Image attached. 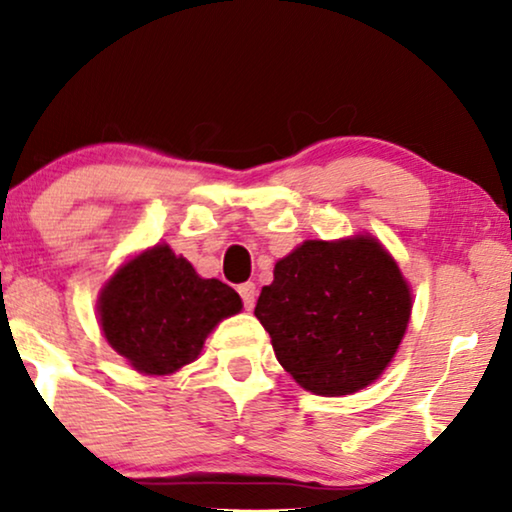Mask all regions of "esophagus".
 <instances>
[{"mask_svg":"<svg viewBox=\"0 0 512 512\" xmlns=\"http://www.w3.org/2000/svg\"><path fill=\"white\" fill-rule=\"evenodd\" d=\"M237 293H240L244 307L251 310V307H254V303H256V284L254 282H244V284L237 286Z\"/></svg>","mask_w":512,"mask_h":512,"instance_id":"esophagus-1","label":"esophagus"}]
</instances>
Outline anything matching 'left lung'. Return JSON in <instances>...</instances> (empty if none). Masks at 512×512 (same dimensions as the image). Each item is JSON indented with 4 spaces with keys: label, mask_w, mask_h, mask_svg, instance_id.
<instances>
[{
    "label": "left lung",
    "mask_w": 512,
    "mask_h": 512,
    "mask_svg": "<svg viewBox=\"0 0 512 512\" xmlns=\"http://www.w3.org/2000/svg\"><path fill=\"white\" fill-rule=\"evenodd\" d=\"M412 296L380 240H307L275 265L256 319L282 368L317 396L354 394L384 373L410 321Z\"/></svg>",
    "instance_id": "left-lung-1"
}]
</instances>
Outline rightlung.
I'll use <instances>...</instances> for the list:
<instances>
[{"label":"right lung","mask_w":512,"mask_h":512,"mask_svg":"<svg viewBox=\"0 0 512 512\" xmlns=\"http://www.w3.org/2000/svg\"><path fill=\"white\" fill-rule=\"evenodd\" d=\"M242 310L235 289L202 279L167 244L116 270L97 300L104 338L144 375H170L198 359L207 335Z\"/></svg>","instance_id":"obj_1"}]
</instances>
